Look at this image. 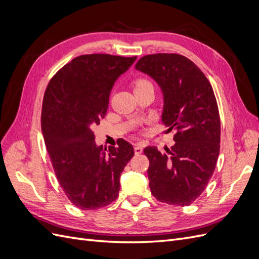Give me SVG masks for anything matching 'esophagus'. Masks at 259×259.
Listing matches in <instances>:
<instances>
[{
	"mask_svg": "<svg viewBox=\"0 0 259 259\" xmlns=\"http://www.w3.org/2000/svg\"><path fill=\"white\" fill-rule=\"evenodd\" d=\"M143 146L140 145V144H137V145H135V147H134V151H135V153L136 154H140L143 152Z\"/></svg>",
	"mask_w": 259,
	"mask_h": 259,
	"instance_id": "obj_1",
	"label": "esophagus"
}]
</instances>
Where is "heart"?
<instances>
[{
    "mask_svg": "<svg viewBox=\"0 0 259 259\" xmlns=\"http://www.w3.org/2000/svg\"><path fill=\"white\" fill-rule=\"evenodd\" d=\"M133 84H134V90H139V89H143V88H146V86H152V84L149 82L148 80L146 79H136L134 82H133Z\"/></svg>",
    "mask_w": 259,
    "mask_h": 259,
    "instance_id": "heart-1",
    "label": "heart"
}]
</instances>
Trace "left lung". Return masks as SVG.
I'll use <instances>...</instances> for the list:
<instances>
[{
	"label": "left lung",
	"mask_w": 259,
	"mask_h": 259,
	"mask_svg": "<svg viewBox=\"0 0 259 259\" xmlns=\"http://www.w3.org/2000/svg\"><path fill=\"white\" fill-rule=\"evenodd\" d=\"M135 68L160 85L162 124L176 132L175 145L166 148V153L156 147L144 149L151 193L169 205H190L206 188L221 148V117L213 88L200 68L179 54L146 55Z\"/></svg>",
	"instance_id": "1"
}]
</instances>
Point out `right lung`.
Masks as SVG:
<instances>
[{
    "label": "right lung",
    "instance_id": "1",
    "mask_svg": "<svg viewBox=\"0 0 259 259\" xmlns=\"http://www.w3.org/2000/svg\"><path fill=\"white\" fill-rule=\"evenodd\" d=\"M136 58L82 55L59 69L45 90V146L61 189L80 209L111 204L119 195L121 173L134 155L124 139L119 147H97L92 127L105 117L115 80Z\"/></svg>",
    "mask_w": 259,
    "mask_h": 259
}]
</instances>
